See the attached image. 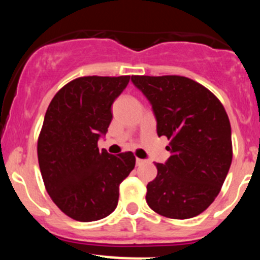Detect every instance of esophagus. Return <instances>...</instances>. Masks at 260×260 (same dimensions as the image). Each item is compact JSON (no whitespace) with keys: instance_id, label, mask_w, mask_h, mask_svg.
<instances>
[{"instance_id":"esophagus-1","label":"esophagus","mask_w":260,"mask_h":260,"mask_svg":"<svg viewBox=\"0 0 260 260\" xmlns=\"http://www.w3.org/2000/svg\"><path fill=\"white\" fill-rule=\"evenodd\" d=\"M136 162H137V165H143V164L145 162V160H143V159H138V157H137V160H136Z\"/></svg>"}]
</instances>
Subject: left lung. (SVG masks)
I'll return each instance as SVG.
<instances>
[{
    "label": "left lung",
    "mask_w": 260,
    "mask_h": 260,
    "mask_svg": "<svg viewBox=\"0 0 260 260\" xmlns=\"http://www.w3.org/2000/svg\"><path fill=\"white\" fill-rule=\"evenodd\" d=\"M153 105L157 136L170 139L171 156L155 164L148 205L170 219H190L208 209L231 166V126L225 107L196 80L182 76H132Z\"/></svg>",
    "instance_id": "8db88e82"
}]
</instances>
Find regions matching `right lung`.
I'll list each match as a JSON object with an SVG mask.
<instances>
[{"label":"right lung","instance_id":"obj_1","mask_svg":"<svg viewBox=\"0 0 260 260\" xmlns=\"http://www.w3.org/2000/svg\"><path fill=\"white\" fill-rule=\"evenodd\" d=\"M131 76H86L56 92L38 138V160L47 193L77 221L104 219L117 207L120 183L136 166L132 151H100L98 140L112 120L111 106Z\"/></svg>","mask_w":260,"mask_h":260}]
</instances>
